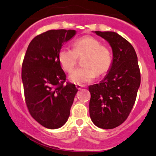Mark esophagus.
Instances as JSON below:
<instances>
[{"mask_svg": "<svg viewBox=\"0 0 156 156\" xmlns=\"http://www.w3.org/2000/svg\"><path fill=\"white\" fill-rule=\"evenodd\" d=\"M76 87L77 89H80L82 87H84V85H80V84H76Z\"/></svg>", "mask_w": 156, "mask_h": 156, "instance_id": "1", "label": "esophagus"}]
</instances>
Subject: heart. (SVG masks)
Returning a JSON list of instances; mask_svg holds the SVG:
<instances>
[{"label": "heart", "mask_w": 156, "mask_h": 156, "mask_svg": "<svg viewBox=\"0 0 156 156\" xmlns=\"http://www.w3.org/2000/svg\"><path fill=\"white\" fill-rule=\"evenodd\" d=\"M72 47L73 50L62 48L58 58L64 70L70 72L75 67L78 57L84 56V66L75 69L69 75V80L74 84H87L94 80L97 74L102 75L108 72L112 62L110 51L105 46L101 45L99 40L87 36L76 40Z\"/></svg>", "instance_id": "b5f03b06"}]
</instances>
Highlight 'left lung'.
<instances>
[{
  "instance_id": "left-lung-1",
  "label": "left lung",
  "mask_w": 156,
  "mask_h": 156,
  "mask_svg": "<svg viewBox=\"0 0 156 156\" xmlns=\"http://www.w3.org/2000/svg\"><path fill=\"white\" fill-rule=\"evenodd\" d=\"M94 33L109 43L113 59L104 80L89 87V115L97 127L112 129L122 124L133 108L140 84V69L129 41L114 32Z\"/></svg>"
}]
</instances>
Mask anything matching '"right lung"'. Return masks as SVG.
<instances>
[{"label":"right lung","mask_w":156,"mask_h":156,"mask_svg":"<svg viewBox=\"0 0 156 156\" xmlns=\"http://www.w3.org/2000/svg\"><path fill=\"white\" fill-rule=\"evenodd\" d=\"M76 34L74 30H51L34 37L22 65L25 103L32 117L42 126L58 129L67 122L78 89L66 82L58 54Z\"/></svg>","instance_id":"right-lung-1"}]
</instances>
